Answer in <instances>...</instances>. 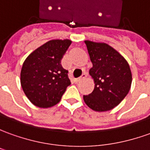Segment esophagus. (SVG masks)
<instances>
[{"instance_id": "1", "label": "esophagus", "mask_w": 150, "mask_h": 150, "mask_svg": "<svg viewBox=\"0 0 150 150\" xmlns=\"http://www.w3.org/2000/svg\"><path fill=\"white\" fill-rule=\"evenodd\" d=\"M86 77V73H82L81 74V76L80 77H78L77 79H75V82H79V81H81V80H83V79H85Z\"/></svg>"}]
</instances>
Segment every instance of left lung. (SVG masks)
<instances>
[{
	"instance_id": "obj_1",
	"label": "left lung",
	"mask_w": 150,
	"mask_h": 150,
	"mask_svg": "<svg viewBox=\"0 0 150 150\" xmlns=\"http://www.w3.org/2000/svg\"><path fill=\"white\" fill-rule=\"evenodd\" d=\"M92 68L89 73L95 88L83 96L86 105L97 112L111 110L128 94L132 85V72L128 63L106 43L85 41Z\"/></svg>"
}]
</instances>
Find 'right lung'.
Returning a JSON list of instances; mask_svg holds the SVG:
<instances>
[{
    "label": "right lung",
    "mask_w": 150,
    "mask_h": 150,
    "mask_svg": "<svg viewBox=\"0 0 150 150\" xmlns=\"http://www.w3.org/2000/svg\"><path fill=\"white\" fill-rule=\"evenodd\" d=\"M72 41L51 40L35 50L25 59L20 81L26 96L39 108L58 104L71 82L61 59Z\"/></svg>",
    "instance_id": "right-lung-1"
}]
</instances>
